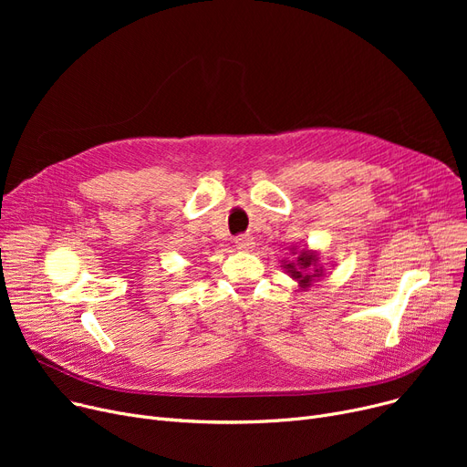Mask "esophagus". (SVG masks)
<instances>
[{
  "label": "esophagus",
  "mask_w": 467,
  "mask_h": 467,
  "mask_svg": "<svg viewBox=\"0 0 467 467\" xmlns=\"http://www.w3.org/2000/svg\"><path fill=\"white\" fill-rule=\"evenodd\" d=\"M234 244H236V248L238 250H242V252H250L252 248H254V238L250 236V234H240V236H236L234 238Z\"/></svg>",
  "instance_id": "1"
}]
</instances>
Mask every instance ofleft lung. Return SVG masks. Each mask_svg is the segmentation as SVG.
I'll list each match as a JSON object with an SVG mask.
<instances>
[{
  "label": "left lung",
  "mask_w": 467,
  "mask_h": 467,
  "mask_svg": "<svg viewBox=\"0 0 467 467\" xmlns=\"http://www.w3.org/2000/svg\"><path fill=\"white\" fill-rule=\"evenodd\" d=\"M293 259H284L282 266L284 271L299 284V289L306 291L314 282L324 278V266L320 265V254L303 248L299 250L297 246H293L291 250Z\"/></svg>",
  "instance_id": "left-lung-1"
}]
</instances>
